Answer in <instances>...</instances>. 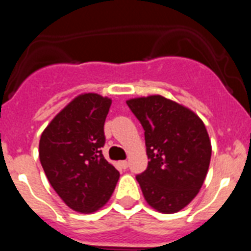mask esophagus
<instances>
[{
	"label": "esophagus",
	"instance_id": "1",
	"mask_svg": "<svg viewBox=\"0 0 251 251\" xmlns=\"http://www.w3.org/2000/svg\"><path fill=\"white\" fill-rule=\"evenodd\" d=\"M119 165H121L122 168H124V170H126V168L128 167V162L127 161H121V162H119Z\"/></svg>",
	"mask_w": 251,
	"mask_h": 251
}]
</instances>
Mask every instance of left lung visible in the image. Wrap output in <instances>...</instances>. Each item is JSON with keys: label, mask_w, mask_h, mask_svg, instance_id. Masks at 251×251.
I'll use <instances>...</instances> for the list:
<instances>
[{"label": "left lung", "mask_w": 251, "mask_h": 251, "mask_svg": "<svg viewBox=\"0 0 251 251\" xmlns=\"http://www.w3.org/2000/svg\"><path fill=\"white\" fill-rule=\"evenodd\" d=\"M145 129L148 167L136 177L148 205L175 214L202 187L211 159V141L201 118L187 106L148 95L127 100Z\"/></svg>", "instance_id": "obj_1"}]
</instances>
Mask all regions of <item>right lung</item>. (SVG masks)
<instances>
[{
  "mask_svg": "<svg viewBox=\"0 0 251 251\" xmlns=\"http://www.w3.org/2000/svg\"><path fill=\"white\" fill-rule=\"evenodd\" d=\"M112 99L97 93L77 95L44 129L39 157L49 182L66 206L81 214L103 207L119 172L104 158V122Z\"/></svg>",
  "mask_w": 251,
  "mask_h": 251,
  "instance_id": "right-lung-1",
  "label": "right lung"
}]
</instances>
